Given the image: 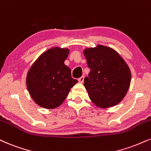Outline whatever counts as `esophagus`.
Returning a JSON list of instances; mask_svg holds the SVG:
<instances>
[{
    "mask_svg": "<svg viewBox=\"0 0 151 151\" xmlns=\"http://www.w3.org/2000/svg\"><path fill=\"white\" fill-rule=\"evenodd\" d=\"M84 77H85L84 76H81L80 78H79V79H78V80H79V81L80 83H83V81H84Z\"/></svg>",
    "mask_w": 151,
    "mask_h": 151,
    "instance_id": "esophagus-1",
    "label": "esophagus"
}]
</instances>
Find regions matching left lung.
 Masks as SVG:
<instances>
[{"label":"left lung","mask_w":151,"mask_h":151,"mask_svg":"<svg viewBox=\"0 0 151 151\" xmlns=\"http://www.w3.org/2000/svg\"><path fill=\"white\" fill-rule=\"evenodd\" d=\"M90 72L85 88L97 107L115 106L124 99L131 82L129 68L115 50L102 45L83 50Z\"/></svg>","instance_id":"left-lung-1"}]
</instances>
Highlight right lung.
Returning a JSON list of instances; mask_svg holds the SVG:
<instances>
[{
  "label": "right lung",
  "mask_w": 151,
  "mask_h": 151,
  "mask_svg": "<svg viewBox=\"0 0 151 151\" xmlns=\"http://www.w3.org/2000/svg\"><path fill=\"white\" fill-rule=\"evenodd\" d=\"M68 48L54 47L43 52L27 75V89L34 102L46 109L58 108L64 102L72 87L78 82L65 65Z\"/></svg>",
  "instance_id": "add662e5"
}]
</instances>
